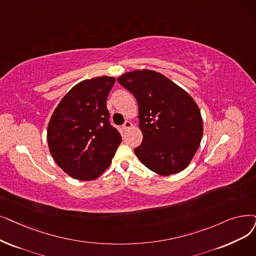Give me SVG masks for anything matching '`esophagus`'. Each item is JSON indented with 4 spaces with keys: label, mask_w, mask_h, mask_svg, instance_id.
Wrapping results in <instances>:
<instances>
[{
    "label": "esophagus",
    "mask_w": 256,
    "mask_h": 256,
    "mask_svg": "<svg viewBox=\"0 0 256 256\" xmlns=\"http://www.w3.org/2000/svg\"><path fill=\"white\" fill-rule=\"evenodd\" d=\"M132 122L130 121H128V120H126V122H124V126H122V128H124V130H128V128H132Z\"/></svg>",
    "instance_id": "esophagus-1"
}]
</instances>
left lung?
Segmentation results:
<instances>
[{"mask_svg": "<svg viewBox=\"0 0 256 256\" xmlns=\"http://www.w3.org/2000/svg\"><path fill=\"white\" fill-rule=\"evenodd\" d=\"M117 80L137 99L143 140L134 152L141 163L161 176L185 170L203 137V120L194 98L152 70L128 72Z\"/></svg>", "mask_w": 256, "mask_h": 256, "instance_id": "left-lung-1", "label": "left lung"}]
</instances>
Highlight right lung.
<instances>
[{"instance_id":"right-lung-1","label":"right lung","mask_w":256,"mask_h":256,"mask_svg":"<svg viewBox=\"0 0 256 256\" xmlns=\"http://www.w3.org/2000/svg\"><path fill=\"white\" fill-rule=\"evenodd\" d=\"M115 80V77L102 76L80 82L62 97L51 116L47 130L49 150L73 179H97L112 163L121 143L106 108Z\"/></svg>"}]
</instances>
